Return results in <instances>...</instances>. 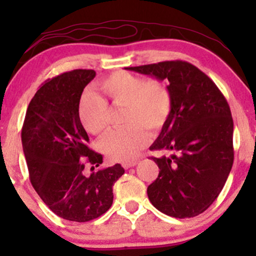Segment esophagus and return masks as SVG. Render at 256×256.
I'll return each instance as SVG.
<instances>
[{"mask_svg": "<svg viewBox=\"0 0 256 256\" xmlns=\"http://www.w3.org/2000/svg\"><path fill=\"white\" fill-rule=\"evenodd\" d=\"M137 164H138V161L132 160V161H124V162H122V167H124V168H131V167L136 166Z\"/></svg>", "mask_w": 256, "mask_h": 256, "instance_id": "1", "label": "esophagus"}]
</instances>
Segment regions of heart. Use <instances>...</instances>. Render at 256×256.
Here are the masks:
<instances>
[{"label": "heart", "instance_id": "heart-1", "mask_svg": "<svg viewBox=\"0 0 256 256\" xmlns=\"http://www.w3.org/2000/svg\"><path fill=\"white\" fill-rule=\"evenodd\" d=\"M98 89L104 100L85 94L78 106V118L92 134L107 130L110 108H122L120 130L110 131L100 140V149L113 161L136 158L148 142V132L156 134L164 128L172 110L171 91L156 79L137 77L128 72H116L102 79Z\"/></svg>", "mask_w": 256, "mask_h": 256}]
</instances>
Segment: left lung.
<instances>
[{
  "mask_svg": "<svg viewBox=\"0 0 256 256\" xmlns=\"http://www.w3.org/2000/svg\"><path fill=\"white\" fill-rule=\"evenodd\" d=\"M168 80L172 110L150 150L158 176L146 189L152 204L174 218L204 213L224 188L234 164V122L224 95L208 76L185 61L128 67Z\"/></svg>",
  "mask_w": 256,
  "mask_h": 256,
  "instance_id": "8db88e82",
  "label": "left lung"
}]
</instances>
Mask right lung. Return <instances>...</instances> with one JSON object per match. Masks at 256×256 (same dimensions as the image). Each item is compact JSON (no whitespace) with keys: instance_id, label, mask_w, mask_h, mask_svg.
Instances as JSON below:
<instances>
[{"instance_id":"1","label":"right lung","mask_w":256,"mask_h":256,"mask_svg":"<svg viewBox=\"0 0 256 256\" xmlns=\"http://www.w3.org/2000/svg\"><path fill=\"white\" fill-rule=\"evenodd\" d=\"M95 76L94 70H73L44 82L22 130L32 186L52 212L70 222H89L107 212L113 185L125 172L120 164L90 176L84 172L85 164L95 170L104 161L86 146L89 136L78 118L80 96Z\"/></svg>"}]
</instances>
